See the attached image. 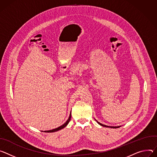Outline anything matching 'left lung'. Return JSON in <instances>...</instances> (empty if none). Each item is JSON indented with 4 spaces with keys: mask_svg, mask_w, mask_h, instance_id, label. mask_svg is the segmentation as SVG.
Instances as JSON below:
<instances>
[{
    "mask_svg": "<svg viewBox=\"0 0 157 157\" xmlns=\"http://www.w3.org/2000/svg\"><path fill=\"white\" fill-rule=\"evenodd\" d=\"M97 121V120H96ZM97 122L99 124V125H100L101 126H103V127H109V128H119V127H120L121 126H117V127H111V126H107V125H103V124H101V123H100V122H98V121H97Z\"/></svg>",
    "mask_w": 157,
    "mask_h": 157,
    "instance_id": "obj_1",
    "label": "left lung"
}]
</instances>
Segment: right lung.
<instances>
[{"instance_id": "add662e5", "label": "right lung", "mask_w": 157, "mask_h": 157, "mask_svg": "<svg viewBox=\"0 0 157 157\" xmlns=\"http://www.w3.org/2000/svg\"><path fill=\"white\" fill-rule=\"evenodd\" d=\"M71 113H70V116H69L68 120L66 121V122H65V124H63L62 125H61V126H60V127H59L58 128H55V129L50 130H47V131H44V132H48V133H49V132L51 133V132H55L59 131V130H61V129L65 128V127L68 125V124L69 123V121H70V120H71Z\"/></svg>"}]
</instances>
